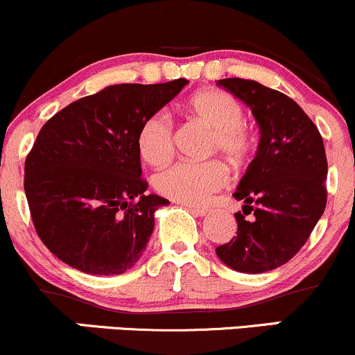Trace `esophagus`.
Wrapping results in <instances>:
<instances>
[{
    "label": "esophagus",
    "instance_id": "1",
    "mask_svg": "<svg viewBox=\"0 0 355 355\" xmlns=\"http://www.w3.org/2000/svg\"><path fill=\"white\" fill-rule=\"evenodd\" d=\"M185 207L189 209L191 214L197 215V217H205L207 214H209V209H205V207H197V205H190V203H185Z\"/></svg>",
    "mask_w": 355,
    "mask_h": 355
}]
</instances>
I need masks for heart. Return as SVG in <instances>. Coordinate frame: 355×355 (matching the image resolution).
<instances>
[{"instance_id": "heart-1", "label": "heart", "mask_w": 355, "mask_h": 355, "mask_svg": "<svg viewBox=\"0 0 355 355\" xmlns=\"http://www.w3.org/2000/svg\"><path fill=\"white\" fill-rule=\"evenodd\" d=\"M190 115L211 128L210 153H222L235 168H242L254 153V133L243 121L240 101L223 89L193 93L187 101ZM138 150L150 165H164L175 150L173 120L165 110L150 115L138 132ZM229 170L218 160L177 162L153 177V187L164 197L182 203H203L227 185Z\"/></svg>"}]
</instances>
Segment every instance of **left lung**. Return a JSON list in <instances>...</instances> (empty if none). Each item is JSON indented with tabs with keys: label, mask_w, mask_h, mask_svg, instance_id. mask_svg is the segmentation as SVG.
Masks as SVG:
<instances>
[{
	"label": "left lung",
	"mask_w": 355,
	"mask_h": 355,
	"mask_svg": "<svg viewBox=\"0 0 355 355\" xmlns=\"http://www.w3.org/2000/svg\"><path fill=\"white\" fill-rule=\"evenodd\" d=\"M250 107L260 141L234 197L237 237L215 248L225 266L245 274H262L294 257L319 222L327 203V157L324 141L294 100L254 80L217 81ZM254 211L250 220L245 215Z\"/></svg>",
	"instance_id": "left-lung-1"
}]
</instances>
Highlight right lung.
<instances>
[{
    "mask_svg": "<svg viewBox=\"0 0 355 355\" xmlns=\"http://www.w3.org/2000/svg\"><path fill=\"white\" fill-rule=\"evenodd\" d=\"M189 83L112 85L60 110L24 162V193L36 234L53 255L92 275H118L144 254L155 210L146 195L138 132Z\"/></svg>",
    "mask_w": 355,
    "mask_h": 355,
    "instance_id": "obj_1",
    "label": "right lung"
}]
</instances>
